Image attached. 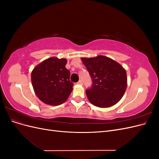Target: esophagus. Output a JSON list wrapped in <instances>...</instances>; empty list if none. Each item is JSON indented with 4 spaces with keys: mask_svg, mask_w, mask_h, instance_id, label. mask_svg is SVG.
<instances>
[{
    "mask_svg": "<svg viewBox=\"0 0 159 159\" xmlns=\"http://www.w3.org/2000/svg\"><path fill=\"white\" fill-rule=\"evenodd\" d=\"M78 84H80V85H82L83 84V81L82 80H80L78 82Z\"/></svg>",
    "mask_w": 159,
    "mask_h": 159,
    "instance_id": "esophagus-1",
    "label": "esophagus"
}]
</instances>
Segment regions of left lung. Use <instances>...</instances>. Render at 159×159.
Listing matches in <instances>:
<instances>
[{"instance_id": "left-lung-1", "label": "left lung", "mask_w": 159, "mask_h": 159, "mask_svg": "<svg viewBox=\"0 0 159 159\" xmlns=\"http://www.w3.org/2000/svg\"><path fill=\"white\" fill-rule=\"evenodd\" d=\"M92 79V86L85 90L89 102L96 107H111L119 102L127 86L123 66L106 56L81 58Z\"/></svg>"}]
</instances>
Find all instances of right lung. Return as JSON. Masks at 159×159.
Returning a JSON list of instances; mask_svg holds the SVG:
<instances>
[{
	"label": "right lung",
	"instance_id": "obj_1",
	"mask_svg": "<svg viewBox=\"0 0 159 159\" xmlns=\"http://www.w3.org/2000/svg\"><path fill=\"white\" fill-rule=\"evenodd\" d=\"M67 60L52 57L41 62L32 71L31 81L37 97L50 105L63 103L70 95L74 84L66 69Z\"/></svg>",
	"mask_w": 159,
	"mask_h": 159
}]
</instances>
